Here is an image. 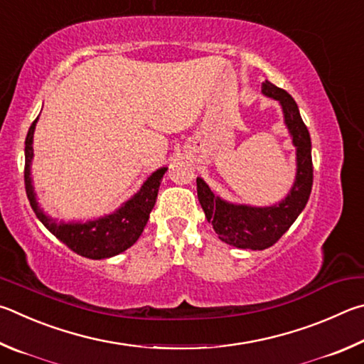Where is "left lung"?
<instances>
[{"mask_svg":"<svg viewBox=\"0 0 364 364\" xmlns=\"http://www.w3.org/2000/svg\"><path fill=\"white\" fill-rule=\"evenodd\" d=\"M262 94L282 107L284 124L296 146V178L288 195L272 206L238 205L220 198L201 177H196L198 201L219 238L240 250L252 251L267 250L288 232L307 205L314 183L311 140L296 100L270 81L262 82Z\"/></svg>","mask_w":364,"mask_h":364,"instance_id":"1","label":"left lung"}]
</instances>
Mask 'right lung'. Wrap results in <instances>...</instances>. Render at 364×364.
<instances>
[{
    "mask_svg": "<svg viewBox=\"0 0 364 364\" xmlns=\"http://www.w3.org/2000/svg\"><path fill=\"white\" fill-rule=\"evenodd\" d=\"M38 123V118L31 123L27 139H25V190L36 218L41 224L60 240L63 245L68 246L73 252L82 257L100 260L108 259L124 252L131 247L142 235L144 228L149 222L150 213L156 203L158 188L161 183L164 172L168 171L166 166L151 172L146 177L137 193H134L129 200L124 201L113 213L102 215L97 219L86 222L72 220L63 222L53 219L43 211L38 205L33 181H31V161H33V134Z\"/></svg>",
    "mask_w": 364,
    "mask_h": 364,
    "instance_id": "1",
    "label": "right lung"
}]
</instances>
